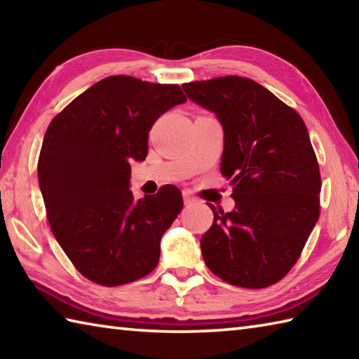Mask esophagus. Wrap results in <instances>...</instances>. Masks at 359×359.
Masks as SVG:
<instances>
[{
	"instance_id": "1",
	"label": "esophagus",
	"mask_w": 359,
	"mask_h": 359,
	"mask_svg": "<svg viewBox=\"0 0 359 359\" xmlns=\"http://www.w3.org/2000/svg\"><path fill=\"white\" fill-rule=\"evenodd\" d=\"M184 202L187 203V205H191V203L196 202V198L189 191H184Z\"/></svg>"
}]
</instances>
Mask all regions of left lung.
<instances>
[{
  "label": "left lung",
  "instance_id": "8db88e82",
  "mask_svg": "<svg viewBox=\"0 0 359 359\" xmlns=\"http://www.w3.org/2000/svg\"><path fill=\"white\" fill-rule=\"evenodd\" d=\"M224 129L221 172L235 210L215 212L201 238L203 262L230 285L271 286L305 248L320 213V172L304 119L258 82L240 76L184 83Z\"/></svg>",
  "mask_w": 359,
  "mask_h": 359
}]
</instances>
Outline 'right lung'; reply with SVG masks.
Instances as JSON below:
<instances>
[{
  "mask_svg": "<svg viewBox=\"0 0 359 359\" xmlns=\"http://www.w3.org/2000/svg\"><path fill=\"white\" fill-rule=\"evenodd\" d=\"M187 97L175 83L110 76L49 123L37 163L49 227L90 282L119 286L151 273L160 241L184 208L177 187L135 201L130 161L147 156V135Z\"/></svg>",
  "mask_w": 359,
  "mask_h": 359,
  "instance_id": "right-lung-1",
  "label": "right lung"
}]
</instances>
